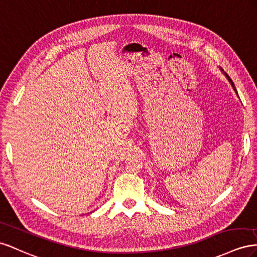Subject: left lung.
<instances>
[{
    "instance_id": "1",
    "label": "left lung",
    "mask_w": 257,
    "mask_h": 257,
    "mask_svg": "<svg viewBox=\"0 0 257 257\" xmlns=\"http://www.w3.org/2000/svg\"><path fill=\"white\" fill-rule=\"evenodd\" d=\"M225 75H226V77H227V78H228V80H229V83L231 84V86H232V88H233V90H234V91H236V93L238 94V92H237V90H236V87H234V85H233V83H232V80H231V78H230V77L228 76V74H226V73H225Z\"/></svg>"
}]
</instances>
